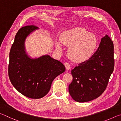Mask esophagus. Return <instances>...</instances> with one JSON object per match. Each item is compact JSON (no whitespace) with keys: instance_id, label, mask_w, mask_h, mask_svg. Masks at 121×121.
Masks as SVG:
<instances>
[{"instance_id":"obj_1","label":"esophagus","mask_w":121,"mask_h":121,"mask_svg":"<svg viewBox=\"0 0 121 121\" xmlns=\"http://www.w3.org/2000/svg\"><path fill=\"white\" fill-rule=\"evenodd\" d=\"M65 68H66L67 70H69L70 69V64L68 62H65Z\"/></svg>"}]
</instances>
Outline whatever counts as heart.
<instances>
[{"mask_svg":"<svg viewBox=\"0 0 121 121\" xmlns=\"http://www.w3.org/2000/svg\"><path fill=\"white\" fill-rule=\"evenodd\" d=\"M61 40L65 45L69 47V58L75 62L81 63L91 58L98 45V39L95 35L83 27H76L63 32ZM56 48L62 49L60 41L56 43Z\"/></svg>","mask_w":121,"mask_h":121,"instance_id":"1","label":"heart"}]
</instances>
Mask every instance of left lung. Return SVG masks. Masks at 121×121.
Segmentation results:
<instances>
[{"instance_id": "left-lung-1", "label": "left lung", "mask_w": 121, "mask_h": 121, "mask_svg": "<svg viewBox=\"0 0 121 121\" xmlns=\"http://www.w3.org/2000/svg\"><path fill=\"white\" fill-rule=\"evenodd\" d=\"M114 68L113 42L106 35L93 56L71 70L73 79L69 85L71 98L85 102L99 97L106 90Z\"/></svg>"}]
</instances>
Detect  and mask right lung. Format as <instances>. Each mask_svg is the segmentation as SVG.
<instances>
[{
	"instance_id": "obj_1",
	"label": "right lung",
	"mask_w": 121,
	"mask_h": 121,
	"mask_svg": "<svg viewBox=\"0 0 121 121\" xmlns=\"http://www.w3.org/2000/svg\"><path fill=\"white\" fill-rule=\"evenodd\" d=\"M38 29L26 26L19 30L9 53V75L12 85L26 97L40 99L50 91L55 78L65 72V65L48 55L32 59L26 52L25 41Z\"/></svg>"
}]
</instances>
